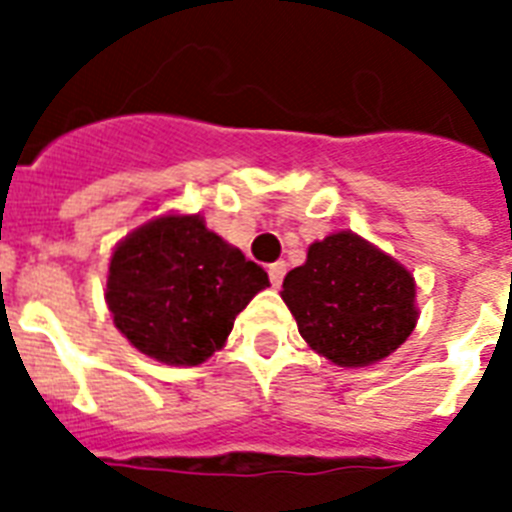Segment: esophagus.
Segmentation results:
<instances>
[{"label":"esophagus","mask_w":512,"mask_h":512,"mask_svg":"<svg viewBox=\"0 0 512 512\" xmlns=\"http://www.w3.org/2000/svg\"><path fill=\"white\" fill-rule=\"evenodd\" d=\"M284 273H287V263H284V260H276V263L268 265V276H271L273 287H281V281H284Z\"/></svg>","instance_id":"obj_1"}]
</instances>
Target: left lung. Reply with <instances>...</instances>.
Segmentation results:
<instances>
[{"label": "left lung", "instance_id": "obj_1", "mask_svg": "<svg viewBox=\"0 0 512 512\" xmlns=\"http://www.w3.org/2000/svg\"><path fill=\"white\" fill-rule=\"evenodd\" d=\"M414 276L350 231L313 241L287 273L281 300L303 340L337 366H369L390 356L417 324Z\"/></svg>", "mask_w": 512, "mask_h": 512}]
</instances>
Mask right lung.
I'll list each match as a JSON object with an SVG mask.
<instances>
[{"label": "right lung", "instance_id": "add662e5", "mask_svg": "<svg viewBox=\"0 0 512 512\" xmlns=\"http://www.w3.org/2000/svg\"><path fill=\"white\" fill-rule=\"evenodd\" d=\"M268 273L199 215H164L116 244L106 303L116 329L146 356L196 366L220 350Z\"/></svg>", "mask_w": 512, "mask_h": 512}]
</instances>
